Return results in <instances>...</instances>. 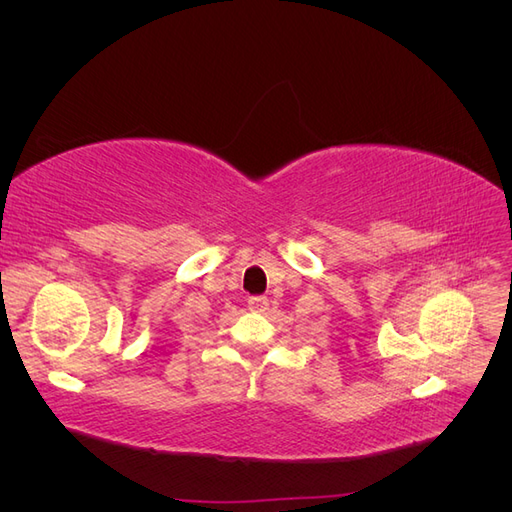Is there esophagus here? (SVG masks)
<instances>
[{"mask_svg":"<svg viewBox=\"0 0 512 512\" xmlns=\"http://www.w3.org/2000/svg\"><path fill=\"white\" fill-rule=\"evenodd\" d=\"M247 307H250L252 312H267L269 299H267V297H260V294H256V297L247 299Z\"/></svg>","mask_w":512,"mask_h":512,"instance_id":"1","label":"esophagus"}]
</instances>
